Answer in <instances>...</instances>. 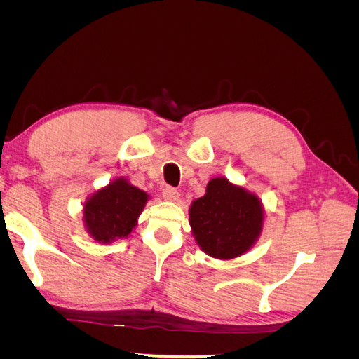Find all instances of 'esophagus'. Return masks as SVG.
Listing matches in <instances>:
<instances>
[{
  "label": "esophagus",
  "instance_id": "obj_1",
  "mask_svg": "<svg viewBox=\"0 0 359 359\" xmlns=\"http://www.w3.org/2000/svg\"><path fill=\"white\" fill-rule=\"evenodd\" d=\"M163 198H165L166 201H172V202L178 201L180 193L177 189H173V187H165L163 189Z\"/></svg>",
  "mask_w": 359,
  "mask_h": 359
}]
</instances>
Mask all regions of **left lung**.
Returning <instances> with one entry per match:
<instances>
[{
    "label": "left lung",
    "mask_w": 359,
    "mask_h": 359,
    "mask_svg": "<svg viewBox=\"0 0 359 359\" xmlns=\"http://www.w3.org/2000/svg\"><path fill=\"white\" fill-rule=\"evenodd\" d=\"M264 208L256 194L214 178L205 196L190 206V226L203 252L215 259H233L252 248L262 231Z\"/></svg>",
    "instance_id": "left-lung-1"
}]
</instances>
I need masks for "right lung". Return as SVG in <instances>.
<instances>
[{
  "label": "right lung",
  "instance_id": "obj_1",
  "mask_svg": "<svg viewBox=\"0 0 359 359\" xmlns=\"http://www.w3.org/2000/svg\"><path fill=\"white\" fill-rule=\"evenodd\" d=\"M148 201V194L124 178L95 191L83 206V222L95 241L107 244L126 238L136 226L137 217Z\"/></svg>",
  "mask_w": 359,
  "mask_h": 359
}]
</instances>
